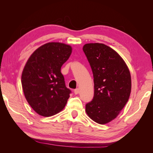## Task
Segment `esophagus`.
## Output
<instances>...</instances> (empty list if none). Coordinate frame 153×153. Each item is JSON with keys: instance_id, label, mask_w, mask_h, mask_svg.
<instances>
[{"instance_id": "obj_1", "label": "esophagus", "mask_w": 153, "mask_h": 153, "mask_svg": "<svg viewBox=\"0 0 153 153\" xmlns=\"http://www.w3.org/2000/svg\"><path fill=\"white\" fill-rule=\"evenodd\" d=\"M79 93V89L78 88H77L74 90V93L76 94V95H77Z\"/></svg>"}]
</instances>
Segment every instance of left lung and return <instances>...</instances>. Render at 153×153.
Here are the masks:
<instances>
[{"label": "left lung", "mask_w": 153, "mask_h": 153, "mask_svg": "<svg viewBox=\"0 0 153 153\" xmlns=\"http://www.w3.org/2000/svg\"><path fill=\"white\" fill-rule=\"evenodd\" d=\"M83 51L93 74L94 97L87 103L89 118L105 124L116 118L128 102L131 93V75L122 57L102 43H88Z\"/></svg>", "instance_id": "left-lung-1"}]
</instances>
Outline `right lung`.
<instances>
[{
	"label": "right lung",
	"mask_w": 153,
	"mask_h": 153,
	"mask_svg": "<svg viewBox=\"0 0 153 153\" xmlns=\"http://www.w3.org/2000/svg\"><path fill=\"white\" fill-rule=\"evenodd\" d=\"M71 47L60 43L42 45L29 58L22 75V85L29 105L39 114L49 117L66 106L71 90L66 87L60 69Z\"/></svg>",
	"instance_id": "1"
}]
</instances>
